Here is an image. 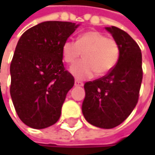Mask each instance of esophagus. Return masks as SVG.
Masks as SVG:
<instances>
[{
	"mask_svg": "<svg viewBox=\"0 0 155 155\" xmlns=\"http://www.w3.org/2000/svg\"><path fill=\"white\" fill-rule=\"evenodd\" d=\"M74 85H75V86H82V85H83V82H82V81H81L75 80V81H74Z\"/></svg>",
	"mask_w": 155,
	"mask_h": 155,
	"instance_id": "34e87169",
	"label": "esophagus"
}]
</instances>
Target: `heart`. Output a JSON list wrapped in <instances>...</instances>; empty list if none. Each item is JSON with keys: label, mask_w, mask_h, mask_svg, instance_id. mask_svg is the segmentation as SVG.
Here are the masks:
<instances>
[{"label": "heart", "mask_w": 155, "mask_h": 155, "mask_svg": "<svg viewBox=\"0 0 155 155\" xmlns=\"http://www.w3.org/2000/svg\"><path fill=\"white\" fill-rule=\"evenodd\" d=\"M83 58L72 65L70 71L78 79H89L97 73L99 76L109 73L117 64L119 45L111 38L97 30L81 34L75 41L66 40L62 47L65 63L73 64L81 54Z\"/></svg>", "instance_id": "heart-1"}]
</instances>
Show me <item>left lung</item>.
<instances>
[{
    "mask_svg": "<svg viewBox=\"0 0 155 155\" xmlns=\"http://www.w3.org/2000/svg\"><path fill=\"white\" fill-rule=\"evenodd\" d=\"M106 29L119 45V59L105 76L85 82L82 113L90 124L108 129L124 122L137 106L143 69L137 43L117 27Z\"/></svg>",
    "mask_w": 155,
    "mask_h": 155,
    "instance_id": "8db88e82",
    "label": "left lung"
}]
</instances>
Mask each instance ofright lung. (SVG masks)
<instances>
[{
	"label": "right lung",
	"mask_w": 155,
	"mask_h": 155,
	"mask_svg": "<svg viewBox=\"0 0 155 155\" xmlns=\"http://www.w3.org/2000/svg\"><path fill=\"white\" fill-rule=\"evenodd\" d=\"M78 25L45 21L20 37L11 63L10 92L19 119L42 129L56 123L67 92L74 84L65 70L62 47Z\"/></svg>",
	"instance_id": "add662e5"
}]
</instances>
